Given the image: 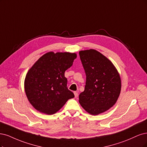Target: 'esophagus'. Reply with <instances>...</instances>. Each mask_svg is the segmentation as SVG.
<instances>
[{
	"instance_id": "esophagus-1",
	"label": "esophagus",
	"mask_w": 147,
	"mask_h": 147,
	"mask_svg": "<svg viewBox=\"0 0 147 147\" xmlns=\"http://www.w3.org/2000/svg\"><path fill=\"white\" fill-rule=\"evenodd\" d=\"M74 94L75 98H78V92H74Z\"/></svg>"
}]
</instances>
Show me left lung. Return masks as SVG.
Returning a JSON list of instances; mask_svg holds the SVG:
<instances>
[{"instance_id": "8db88e82", "label": "left lung", "mask_w": 147, "mask_h": 147, "mask_svg": "<svg viewBox=\"0 0 147 147\" xmlns=\"http://www.w3.org/2000/svg\"><path fill=\"white\" fill-rule=\"evenodd\" d=\"M79 55L86 82L79 102L90 114L97 115L116 103L121 92V78L112 61L96 50L80 51Z\"/></svg>"}]
</instances>
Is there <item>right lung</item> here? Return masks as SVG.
Here are the masks:
<instances>
[{
	"label": "right lung",
	"mask_w": 147,
	"mask_h": 147,
	"mask_svg": "<svg viewBox=\"0 0 147 147\" xmlns=\"http://www.w3.org/2000/svg\"><path fill=\"white\" fill-rule=\"evenodd\" d=\"M77 54L49 52L28 71L24 80L27 98L36 110L53 115L69 99L74 97L67 87L65 71L71 67Z\"/></svg>",
	"instance_id": "right-lung-1"
}]
</instances>
